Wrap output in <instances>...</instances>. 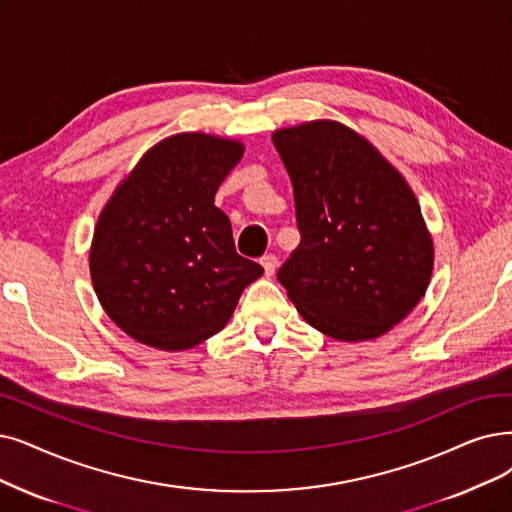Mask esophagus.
Instances as JSON below:
<instances>
[{
	"label": "esophagus",
	"mask_w": 512,
	"mask_h": 512,
	"mask_svg": "<svg viewBox=\"0 0 512 512\" xmlns=\"http://www.w3.org/2000/svg\"><path fill=\"white\" fill-rule=\"evenodd\" d=\"M260 264H262V269H264V275L271 277V275H275V271H277L279 260H277L275 254H267V256L260 258Z\"/></svg>",
	"instance_id": "34e87169"
}]
</instances>
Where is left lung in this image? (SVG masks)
Here are the masks:
<instances>
[{
	"label": "left lung",
	"mask_w": 512,
	"mask_h": 512,
	"mask_svg": "<svg viewBox=\"0 0 512 512\" xmlns=\"http://www.w3.org/2000/svg\"><path fill=\"white\" fill-rule=\"evenodd\" d=\"M273 145L292 180L300 231L279 283L330 338L386 334L412 313L433 273V239L410 185L338 121L277 130Z\"/></svg>",
	"instance_id": "8db88e82"
}]
</instances>
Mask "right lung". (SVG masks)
<instances>
[{"instance_id": "obj_1", "label": "right lung", "mask_w": 512, "mask_h": 512, "mask_svg": "<svg viewBox=\"0 0 512 512\" xmlns=\"http://www.w3.org/2000/svg\"><path fill=\"white\" fill-rule=\"evenodd\" d=\"M243 145L201 132L149 149L98 216L90 275L102 309L134 340L185 351L218 334L264 269L237 254L214 206Z\"/></svg>"}]
</instances>
